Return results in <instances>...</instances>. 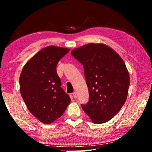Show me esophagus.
<instances>
[{"instance_id":"34e87169","label":"esophagus","mask_w":152,"mask_h":152,"mask_svg":"<svg viewBox=\"0 0 152 152\" xmlns=\"http://www.w3.org/2000/svg\"><path fill=\"white\" fill-rule=\"evenodd\" d=\"M72 95H73V96H74V99H76V98H77V94H76V92H74L73 93H72Z\"/></svg>"}]
</instances>
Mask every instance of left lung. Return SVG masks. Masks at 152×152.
<instances>
[{
  "label": "left lung",
  "mask_w": 152,
  "mask_h": 152,
  "mask_svg": "<svg viewBox=\"0 0 152 152\" xmlns=\"http://www.w3.org/2000/svg\"><path fill=\"white\" fill-rule=\"evenodd\" d=\"M71 53L84 66L89 101L82 108L92 123L109 121L125 104L129 74L121 56L103 43H90Z\"/></svg>",
  "instance_id": "left-lung-1"
}]
</instances>
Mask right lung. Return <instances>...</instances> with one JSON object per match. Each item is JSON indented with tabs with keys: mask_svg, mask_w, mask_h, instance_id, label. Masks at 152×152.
<instances>
[{
	"mask_svg": "<svg viewBox=\"0 0 152 152\" xmlns=\"http://www.w3.org/2000/svg\"><path fill=\"white\" fill-rule=\"evenodd\" d=\"M70 49L50 45L25 64L19 77L20 92L28 110L44 124H51L64 114L71 101L61 88L56 72L58 61Z\"/></svg>",
	"mask_w": 152,
	"mask_h": 152,
	"instance_id": "1",
	"label": "right lung"
}]
</instances>
